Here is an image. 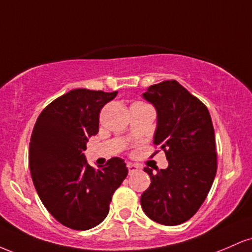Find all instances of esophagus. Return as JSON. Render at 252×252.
Instances as JSON below:
<instances>
[{
    "instance_id": "obj_1",
    "label": "esophagus",
    "mask_w": 252,
    "mask_h": 252,
    "mask_svg": "<svg viewBox=\"0 0 252 252\" xmlns=\"http://www.w3.org/2000/svg\"><path fill=\"white\" fill-rule=\"evenodd\" d=\"M126 167H128V170H129V174H132V173L137 172V170H140V166H137V164H134V163H128L126 164Z\"/></svg>"
}]
</instances>
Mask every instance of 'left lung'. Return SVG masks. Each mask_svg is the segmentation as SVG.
Wrapping results in <instances>:
<instances>
[{
    "instance_id": "8db88e82",
    "label": "left lung",
    "mask_w": 252,
    "mask_h": 252,
    "mask_svg": "<svg viewBox=\"0 0 252 252\" xmlns=\"http://www.w3.org/2000/svg\"><path fill=\"white\" fill-rule=\"evenodd\" d=\"M143 97L158 111L154 144L163 150L169 164L156 174L144 167L152 182L141 195V206L156 222L182 224L200 209L215 180L212 120L206 105L176 80L149 86Z\"/></svg>"
}]
</instances>
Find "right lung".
I'll return each mask as SVG.
<instances>
[{
  "mask_svg": "<svg viewBox=\"0 0 252 252\" xmlns=\"http://www.w3.org/2000/svg\"><path fill=\"white\" fill-rule=\"evenodd\" d=\"M116 96L117 91L72 90L42 110L32 132L30 168L37 194L48 212L72 230L100 224L128 175L122 158L94 169L83 154L88 138L99 129L100 110Z\"/></svg>",
  "mask_w": 252,
  "mask_h": 252,
  "instance_id": "add662e5",
  "label": "right lung"
}]
</instances>
